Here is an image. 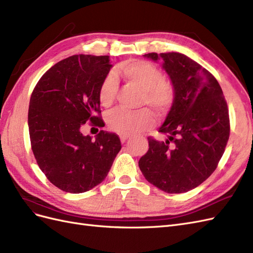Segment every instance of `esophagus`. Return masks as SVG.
<instances>
[{
	"mask_svg": "<svg viewBox=\"0 0 253 253\" xmlns=\"http://www.w3.org/2000/svg\"><path fill=\"white\" fill-rule=\"evenodd\" d=\"M127 139H128V136H124V135L120 136V141H121L122 143H125Z\"/></svg>",
	"mask_w": 253,
	"mask_h": 253,
	"instance_id": "esophagus-1",
	"label": "esophagus"
}]
</instances>
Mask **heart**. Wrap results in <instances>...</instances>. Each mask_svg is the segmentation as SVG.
I'll return each mask as SVG.
<instances>
[{"mask_svg":"<svg viewBox=\"0 0 253 253\" xmlns=\"http://www.w3.org/2000/svg\"><path fill=\"white\" fill-rule=\"evenodd\" d=\"M119 72L129 84L142 90L141 105H150L160 114L170 111L175 102V87L172 82L164 79V73L157 66L148 61L136 60L122 65ZM117 89L116 75L109 73L98 89L100 104L104 108L111 106L116 98ZM106 122L113 132L127 136L152 127L155 124V118L148 109L136 112L116 110L108 115Z\"/></svg>","mask_w":253,"mask_h":253,"instance_id":"1","label":"heart"}]
</instances>
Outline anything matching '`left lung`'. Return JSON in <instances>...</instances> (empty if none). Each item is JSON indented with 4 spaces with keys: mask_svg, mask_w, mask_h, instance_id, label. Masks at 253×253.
Masks as SVG:
<instances>
[{
    "mask_svg": "<svg viewBox=\"0 0 253 253\" xmlns=\"http://www.w3.org/2000/svg\"><path fill=\"white\" fill-rule=\"evenodd\" d=\"M164 60L175 87V102L159 127L166 141L148 137L149 150L139 168L149 182L167 193L200 186L215 171L230 135L229 111L214 76L179 52L145 53Z\"/></svg>",
    "mask_w": 253,
    "mask_h": 253,
    "instance_id": "obj_1",
    "label": "left lung"
}]
</instances>
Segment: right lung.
<instances>
[{"label":"right lung","mask_w":253,"mask_h":253,"mask_svg":"<svg viewBox=\"0 0 253 253\" xmlns=\"http://www.w3.org/2000/svg\"><path fill=\"white\" fill-rule=\"evenodd\" d=\"M112 67L109 56L75 55L50 67L29 101L32 150L41 171L60 190L83 193L102 182L121 149L118 135L100 131L95 140L83 125L102 127L99 86Z\"/></svg>","instance_id":"obj_1"}]
</instances>
